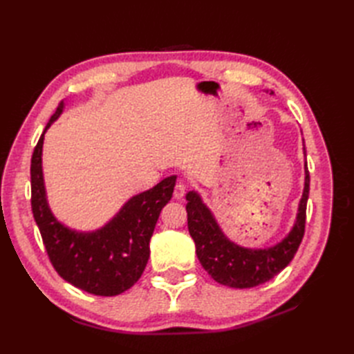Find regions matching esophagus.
I'll list each match as a JSON object with an SVG mask.
<instances>
[{
  "label": "esophagus",
  "mask_w": 354,
  "mask_h": 354,
  "mask_svg": "<svg viewBox=\"0 0 354 354\" xmlns=\"http://www.w3.org/2000/svg\"><path fill=\"white\" fill-rule=\"evenodd\" d=\"M185 194H186V186H185L183 183H177L176 187H174L173 196H174L176 199H181V198L185 196Z\"/></svg>",
  "instance_id": "obj_1"
}]
</instances>
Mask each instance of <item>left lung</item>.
<instances>
[{
	"label": "left lung",
	"instance_id": "obj_1",
	"mask_svg": "<svg viewBox=\"0 0 354 354\" xmlns=\"http://www.w3.org/2000/svg\"><path fill=\"white\" fill-rule=\"evenodd\" d=\"M303 151L306 156V146ZM308 190L310 176L304 162V189L292 227L282 241L266 248H248L230 241L201 195L190 190L186 195L187 227L203 269L216 282L239 289L261 285L281 273L291 263L303 241Z\"/></svg>",
	"mask_w": 354,
	"mask_h": 354
}]
</instances>
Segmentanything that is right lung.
Returning a JSON list of instances; mask_svg holds the SVG:
<instances>
[{
  "mask_svg": "<svg viewBox=\"0 0 354 354\" xmlns=\"http://www.w3.org/2000/svg\"><path fill=\"white\" fill-rule=\"evenodd\" d=\"M65 109L60 102L50 118L30 160L32 212L56 272L82 291L113 297L130 289L143 274L151 248L149 242L162 208L173 196L177 176L128 199L115 216L95 230H77L53 214L42 173L44 134Z\"/></svg>",
  "mask_w": 354,
  "mask_h": 354,
  "instance_id": "1",
  "label": "right lung"
}]
</instances>
